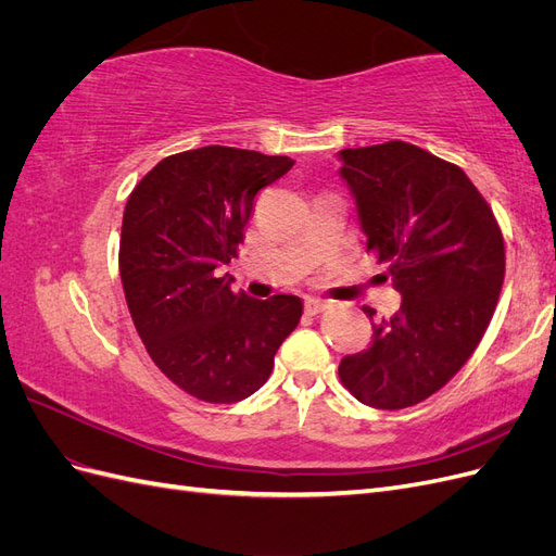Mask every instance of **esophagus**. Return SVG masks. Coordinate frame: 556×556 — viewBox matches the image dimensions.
Masks as SVG:
<instances>
[{
    "label": "esophagus",
    "mask_w": 556,
    "mask_h": 556,
    "mask_svg": "<svg viewBox=\"0 0 556 556\" xmlns=\"http://www.w3.org/2000/svg\"><path fill=\"white\" fill-rule=\"evenodd\" d=\"M327 308H329V301H325V299H315V296L306 299V313L308 315H317V313H323Z\"/></svg>",
    "instance_id": "1"
}]
</instances>
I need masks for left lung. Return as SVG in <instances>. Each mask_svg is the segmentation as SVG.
<instances>
[{"label": "left lung", "mask_w": 556, "mask_h": 556, "mask_svg": "<svg viewBox=\"0 0 556 556\" xmlns=\"http://www.w3.org/2000/svg\"><path fill=\"white\" fill-rule=\"evenodd\" d=\"M366 248L390 264L403 296L374 323L366 350L339 376L366 406H415L459 371L494 315L506 274L503 233L490 204L457 164L406 141L339 150ZM374 319L376 311L364 308Z\"/></svg>", "instance_id": "8db88e82"}]
</instances>
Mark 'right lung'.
<instances>
[{"instance_id": "add662e5", "label": "right lung", "mask_w": 556, "mask_h": 556, "mask_svg": "<svg viewBox=\"0 0 556 556\" xmlns=\"http://www.w3.org/2000/svg\"><path fill=\"white\" fill-rule=\"evenodd\" d=\"M292 164L204 146L164 157L127 199L121 278L134 327L160 371L201 401L255 394L304 313L294 294L252 299L220 276L243 243L255 194Z\"/></svg>"}]
</instances>
